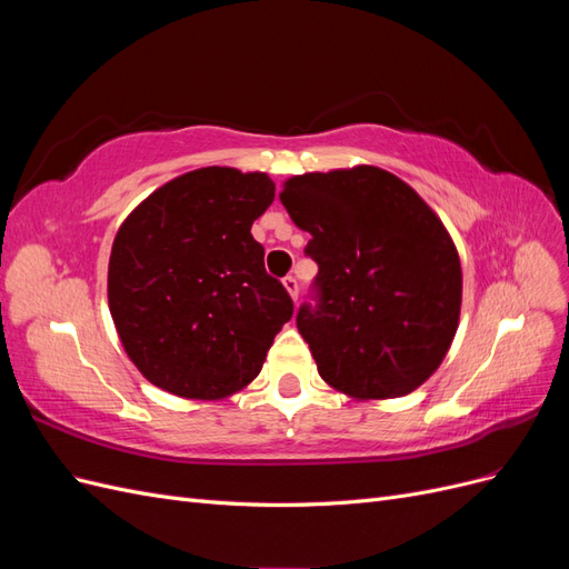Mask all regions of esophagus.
<instances>
[{
	"label": "esophagus",
	"instance_id": "esophagus-1",
	"mask_svg": "<svg viewBox=\"0 0 569 569\" xmlns=\"http://www.w3.org/2000/svg\"><path fill=\"white\" fill-rule=\"evenodd\" d=\"M282 284H284V289L289 291V297L297 301V297H299V280L295 278V274H287V278L282 280Z\"/></svg>",
	"mask_w": 569,
	"mask_h": 569
}]
</instances>
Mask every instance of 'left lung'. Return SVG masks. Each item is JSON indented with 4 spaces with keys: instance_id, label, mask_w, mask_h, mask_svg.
<instances>
[{
    "instance_id": "left-lung-1",
    "label": "left lung",
    "mask_w": 569,
    "mask_h": 569,
    "mask_svg": "<svg viewBox=\"0 0 569 569\" xmlns=\"http://www.w3.org/2000/svg\"><path fill=\"white\" fill-rule=\"evenodd\" d=\"M280 201L311 234L318 303L297 327L322 380L356 401L416 391L460 320V258L439 216L377 166L295 176Z\"/></svg>"
}]
</instances>
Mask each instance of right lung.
Listing matches in <instances>:
<instances>
[{
	"label": "right lung",
	"instance_id": "1",
	"mask_svg": "<svg viewBox=\"0 0 569 569\" xmlns=\"http://www.w3.org/2000/svg\"><path fill=\"white\" fill-rule=\"evenodd\" d=\"M272 199L266 173L209 166L159 187L118 228L109 308L128 358L151 385L216 401L261 372L295 313L251 237Z\"/></svg>",
	"mask_w": 569,
	"mask_h": 569
}]
</instances>
